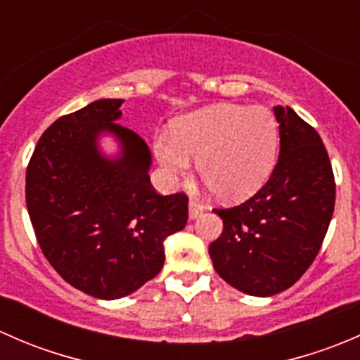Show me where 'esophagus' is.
Instances as JSON below:
<instances>
[{"label":"esophagus","instance_id":"1","mask_svg":"<svg viewBox=\"0 0 360 360\" xmlns=\"http://www.w3.org/2000/svg\"><path fill=\"white\" fill-rule=\"evenodd\" d=\"M205 212V207L200 202L190 200V219H198Z\"/></svg>","mask_w":360,"mask_h":360}]
</instances>
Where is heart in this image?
Wrapping results in <instances>:
<instances>
[{"mask_svg":"<svg viewBox=\"0 0 360 360\" xmlns=\"http://www.w3.org/2000/svg\"><path fill=\"white\" fill-rule=\"evenodd\" d=\"M170 137H158L155 155L172 177L190 172L198 160L205 186L223 200H245L274 170L278 134L274 115L263 106L216 104L174 122Z\"/></svg>","mask_w":360,"mask_h":360,"instance_id":"1","label":"heart"}]
</instances>
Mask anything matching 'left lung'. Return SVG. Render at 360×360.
<instances>
[{
  "label": "left lung",
  "mask_w": 360,
  "mask_h": 360,
  "mask_svg": "<svg viewBox=\"0 0 360 360\" xmlns=\"http://www.w3.org/2000/svg\"><path fill=\"white\" fill-rule=\"evenodd\" d=\"M281 155L270 179L248 202L214 209L223 233L209 245L214 270L250 296L291 288L321 250L336 184L324 143L289 106H275Z\"/></svg>",
  "instance_id": "8db88e82"
}]
</instances>
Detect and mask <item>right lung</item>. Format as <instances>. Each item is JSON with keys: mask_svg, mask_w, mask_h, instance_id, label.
Segmentation results:
<instances>
[{"mask_svg": "<svg viewBox=\"0 0 360 360\" xmlns=\"http://www.w3.org/2000/svg\"><path fill=\"white\" fill-rule=\"evenodd\" d=\"M123 99H99L60 116L39 137L25 172V203L36 238L57 274L99 300L129 296L160 274L163 240L188 221L184 193L158 195L151 153L115 123ZM110 133L120 153L106 158Z\"/></svg>", "mask_w": 360, "mask_h": 360, "instance_id": "1", "label": "right lung"}]
</instances>
